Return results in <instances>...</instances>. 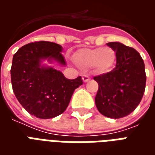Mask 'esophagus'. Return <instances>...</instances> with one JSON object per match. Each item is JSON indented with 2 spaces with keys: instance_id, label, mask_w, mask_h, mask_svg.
<instances>
[{
  "instance_id": "1",
  "label": "esophagus",
  "mask_w": 155,
  "mask_h": 155,
  "mask_svg": "<svg viewBox=\"0 0 155 155\" xmlns=\"http://www.w3.org/2000/svg\"><path fill=\"white\" fill-rule=\"evenodd\" d=\"M82 80H83V81H84V83H86V82H88V81L91 80V78H90V76L87 75V74H83V75H82Z\"/></svg>"
}]
</instances>
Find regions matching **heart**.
<instances>
[{"instance_id":"1","label":"heart","mask_w":155,"mask_h":155,"mask_svg":"<svg viewBox=\"0 0 155 155\" xmlns=\"http://www.w3.org/2000/svg\"><path fill=\"white\" fill-rule=\"evenodd\" d=\"M72 60L81 70L93 66L99 73H107L115 63L116 52L110 47L82 48L74 52Z\"/></svg>"}]
</instances>
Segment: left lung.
I'll use <instances>...</instances> for the list:
<instances>
[{
  "mask_svg": "<svg viewBox=\"0 0 155 155\" xmlns=\"http://www.w3.org/2000/svg\"><path fill=\"white\" fill-rule=\"evenodd\" d=\"M107 45L116 52V65L94 77L99 84L95 104L104 116L120 119L132 113L142 100L146 84L144 63L134 48L120 42Z\"/></svg>",
  "mask_w": 155,
  "mask_h": 155,
  "instance_id": "left-lung-1",
  "label": "left lung"
}]
</instances>
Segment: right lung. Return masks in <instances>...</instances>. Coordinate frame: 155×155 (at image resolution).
<instances>
[{
  "label": "right lung",
  "instance_id": "right-lung-1",
  "mask_svg": "<svg viewBox=\"0 0 155 155\" xmlns=\"http://www.w3.org/2000/svg\"><path fill=\"white\" fill-rule=\"evenodd\" d=\"M61 52V45L42 41L25 45L13 55L11 76L14 94L25 110L40 119L62 114L74 90L83 84L81 76L69 80L60 71L41 64L47 60L65 65Z\"/></svg>",
  "mask_w": 155,
  "mask_h": 155
}]
</instances>
